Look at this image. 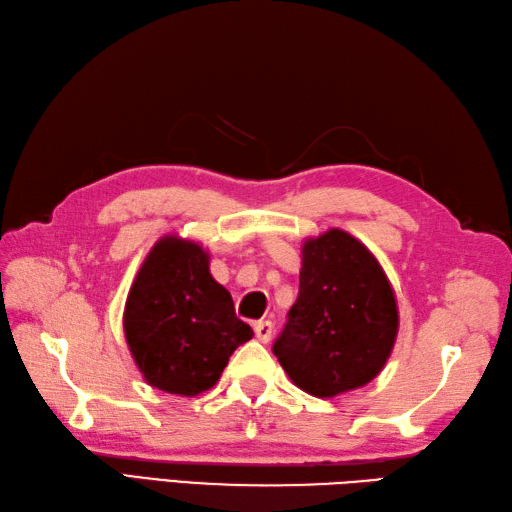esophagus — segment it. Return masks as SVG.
<instances>
[{
    "instance_id": "1",
    "label": "esophagus",
    "mask_w": 512,
    "mask_h": 512,
    "mask_svg": "<svg viewBox=\"0 0 512 512\" xmlns=\"http://www.w3.org/2000/svg\"><path fill=\"white\" fill-rule=\"evenodd\" d=\"M255 329V336L259 342H270L272 338V331H275V327H272L270 320H259V323L253 325Z\"/></svg>"
}]
</instances>
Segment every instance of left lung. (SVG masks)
I'll use <instances>...</instances> for the list:
<instances>
[{"label": "left lung", "mask_w": 512, "mask_h": 512, "mask_svg": "<svg viewBox=\"0 0 512 512\" xmlns=\"http://www.w3.org/2000/svg\"><path fill=\"white\" fill-rule=\"evenodd\" d=\"M399 331L395 292L368 248L342 229L303 244L299 296L272 344L283 371L314 397L379 375Z\"/></svg>", "instance_id": "8db88e82"}]
</instances>
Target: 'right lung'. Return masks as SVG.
Segmentation results:
<instances>
[{"instance_id":"1","label":"right lung","mask_w":512,"mask_h":512,"mask_svg":"<svg viewBox=\"0 0 512 512\" xmlns=\"http://www.w3.org/2000/svg\"><path fill=\"white\" fill-rule=\"evenodd\" d=\"M124 334L146 382L196 397L216 386L231 353L253 338L227 288L211 277L209 253L165 235L141 264L124 307Z\"/></svg>"}]
</instances>
